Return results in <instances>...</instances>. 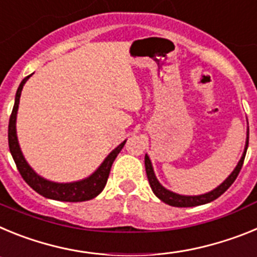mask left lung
<instances>
[{"label": "left lung", "mask_w": 257, "mask_h": 257, "mask_svg": "<svg viewBox=\"0 0 257 257\" xmlns=\"http://www.w3.org/2000/svg\"><path fill=\"white\" fill-rule=\"evenodd\" d=\"M247 147H248V131H247V139H246V145H244V152L243 154H242V157H240L238 165L235 166V169L233 170V172L229 175L224 183L220 184L216 189L211 190V192L206 193V194H201V196H181V194H176V193L171 192V190L166 189L165 187H162L160 181L157 180L156 175H154L153 167H152V162L151 160H149L148 154H145V171H147V176H148L149 185H151L154 194H156L161 201L165 202V203H167V205L170 206H174V207H194V206H201V205H206V203H210V202L219 198L222 193H225L226 189L230 187L231 184L234 183L238 174H239L240 169H242V166H243Z\"/></svg>", "instance_id": "obj_1"}]
</instances>
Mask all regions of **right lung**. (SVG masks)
I'll use <instances>...</instances> for the list:
<instances>
[{
  "instance_id": "right-lung-1",
  "label": "right lung",
  "mask_w": 257,
  "mask_h": 257,
  "mask_svg": "<svg viewBox=\"0 0 257 257\" xmlns=\"http://www.w3.org/2000/svg\"><path fill=\"white\" fill-rule=\"evenodd\" d=\"M31 76L23 79L22 83L18 87L17 95H15V104H14L10 121H9V148H10V153L13 156L14 161H15V165H17L22 178L38 194L50 199L63 202H83L95 198V197L99 196L103 192L106 180L109 178L110 167H112L113 162H114L115 157L118 156V153L123 148L126 140L109 153V156L106 157L104 162L99 166V169L94 174L90 175L88 178L83 179V180L73 181V183H54V181L41 178L40 175H37L33 171V169L28 165V162H27L24 156H23L17 136V114L18 108H19L20 94H22L23 86H24L27 79Z\"/></svg>"
}]
</instances>
